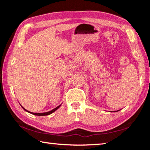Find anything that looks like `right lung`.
Listing matches in <instances>:
<instances>
[{
    "instance_id": "1",
    "label": "right lung",
    "mask_w": 150,
    "mask_h": 150,
    "mask_svg": "<svg viewBox=\"0 0 150 150\" xmlns=\"http://www.w3.org/2000/svg\"><path fill=\"white\" fill-rule=\"evenodd\" d=\"M61 105H59V106H58L57 107H56L55 108H54V109H53V110H52L51 111H50V112H44V113H34V112H29V111H28V110H26V109L25 108H24L25 110L26 111H27V112H30V113H31V114H32V115H36V116H46V115H50V114H52V113H53L54 112V111H55L57 110V108H59V106H60Z\"/></svg>"
}]
</instances>
